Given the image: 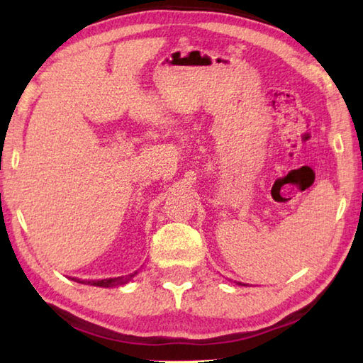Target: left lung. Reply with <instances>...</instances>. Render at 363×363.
Returning a JSON list of instances; mask_svg holds the SVG:
<instances>
[{
    "mask_svg": "<svg viewBox=\"0 0 363 363\" xmlns=\"http://www.w3.org/2000/svg\"><path fill=\"white\" fill-rule=\"evenodd\" d=\"M238 285H242V284H238Z\"/></svg>",
    "mask_w": 363,
    "mask_h": 363,
    "instance_id": "obj_1",
    "label": "left lung"
}]
</instances>
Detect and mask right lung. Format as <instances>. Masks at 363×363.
Masks as SVG:
<instances>
[{"instance_id": "right-lung-1", "label": "right lung", "mask_w": 363, "mask_h": 363, "mask_svg": "<svg viewBox=\"0 0 363 363\" xmlns=\"http://www.w3.org/2000/svg\"><path fill=\"white\" fill-rule=\"evenodd\" d=\"M138 272L126 275V277H115V279H104V280H79V279H72L78 281V284H84V285H93V286H102V288H112V286H120V285H125L130 281L134 275Z\"/></svg>"}]
</instances>
